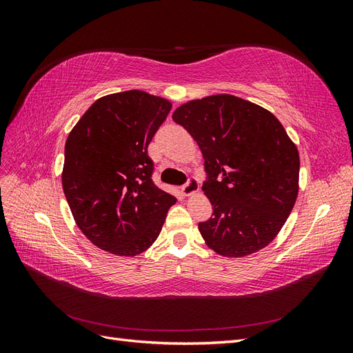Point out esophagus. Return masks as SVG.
<instances>
[{"mask_svg":"<svg viewBox=\"0 0 353 353\" xmlns=\"http://www.w3.org/2000/svg\"><path fill=\"white\" fill-rule=\"evenodd\" d=\"M181 191H183L185 196L196 193V191H199V179L196 176H190L187 183L183 185V188H181Z\"/></svg>","mask_w":353,"mask_h":353,"instance_id":"esophagus-1","label":"esophagus"}]
</instances>
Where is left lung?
Here are the masks:
<instances>
[{"label":"left lung","mask_w":353,"mask_h":353,"mask_svg":"<svg viewBox=\"0 0 353 353\" xmlns=\"http://www.w3.org/2000/svg\"><path fill=\"white\" fill-rule=\"evenodd\" d=\"M172 119L205 159L201 188L213 213L199 222L201 237L230 258L265 248L290 215L299 191V153L280 121L230 94L188 101Z\"/></svg>","instance_id":"obj_1"}]
</instances>
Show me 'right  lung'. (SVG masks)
Segmentation results:
<instances>
[{
  "instance_id": "1",
  "label": "right lung",
  "mask_w": 353,
  "mask_h": 353,
  "mask_svg": "<svg viewBox=\"0 0 353 353\" xmlns=\"http://www.w3.org/2000/svg\"><path fill=\"white\" fill-rule=\"evenodd\" d=\"M170 108L144 91L110 94L95 101L68 137L63 191L77 225L103 250L143 253L176 201L153 183L147 153Z\"/></svg>"
}]
</instances>
